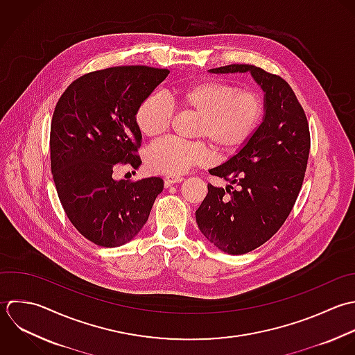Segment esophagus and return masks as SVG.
<instances>
[{
    "mask_svg": "<svg viewBox=\"0 0 355 355\" xmlns=\"http://www.w3.org/2000/svg\"><path fill=\"white\" fill-rule=\"evenodd\" d=\"M182 180H184L182 175H166V177H164V185H166V187H171L173 184L181 182Z\"/></svg>",
    "mask_w": 355,
    "mask_h": 355,
    "instance_id": "esophagus-1",
    "label": "esophagus"
}]
</instances>
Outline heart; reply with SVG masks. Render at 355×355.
Returning a JSON list of instances; mask_svg holds the SVG:
<instances>
[{"label": "heart", "mask_w": 355, "mask_h": 355, "mask_svg": "<svg viewBox=\"0 0 355 355\" xmlns=\"http://www.w3.org/2000/svg\"><path fill=\"white\" fill-rule=\"evenodd\" d=\"M171 98L184 109L199 114L195 135L207 138L216 149L232 153L254 135L266 112L261 94L241 89L221 80H202L181 85ZM173 106L162 95L146 96L135 112V124L148 138L162 137L170 127ZM211 159L210 146L203 142L166 139L152 145L146 152L150 171L177 175L193 166H203Z\"/></svg>", "instance_id": "heart-1"}]
</instances>
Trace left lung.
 <instances>
[{
  "instance_id": "left-lung-1",
  "label": "left lung",
  "mask_w": 355,
  "mask_h": 355,
  "mask_svg": "<svg viewBox=\"0 0 355 355\" xmlns=\"http://www.w3.org/2000/svg\"><path fill=\"white\" fill-rule=\"evenodd\" d=\"M210 73H250L264 92L266 112L246 145L209 173L225 178L207 185L196 210L203 236L228 254H245L278 232L302 189L310 153L306 113L291 85L253 64H230ZM237 188L234 189L232 185Z\"/></svg>"
}]
</instances>
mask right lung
<instances>
[{"label":"right lung","instance_id":"1","mask_svg":"<svg viewBox=\"0 0 355 355\" xmlns=\"http://www.w3.org/2000/svg\"><path fill=\"white\" fill-rule=\"evenodd\" d=\"M167 69L116 66L73 81L59 98L51 123V171L63 210L76 230L103 248L132 241L145 223L160 177L114 180L119 164L141 166L139 103L168 76Z\"/></svg>","mask_w":355,"mask_h":355}]
</instances>
